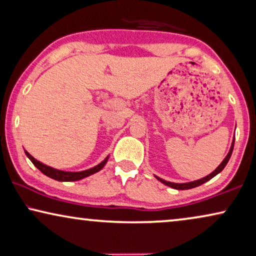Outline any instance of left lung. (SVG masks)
Listing matches in <instances>:
<instances>
[{
  "instance_id": "left-lung-1",
  "label": "left lung",
  "mask_w": 256,
  "mask_h": 256,
  "mask_svg": "<svg viewBox=\"0 0 256 256\" xmlns=\"http://www.w3.org/2000/svg\"><path fill=\"white\" fill-rule=\"evenodd\" d=\"M233 146H234V138H233L232 146H230V149L228 154H227V156L225 157V158H224L222 162L219 164V166L216 168V169L213 171V172L208 174V176H206V177L200 178V180H198L188 182V183H172V182H166V180H162V178H160V177H157V176H155V177L160 182V183L166 184V185H168V186H170V188H176V190H188V188H197V186H199V185L206 183V182L210 180H212L213 177L216 176V174L222 172V171L224 170V168L226 166V164L228 163V160L230 158V155H232V152H233Z\"/></svg>"
}]
</instances>
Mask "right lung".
<instances>
[{"label":"right lung","instance_id":"add662e5","mask_svg":"<svg viewBox=\"0 0 256 256\" xmlns=\"http://www.w3.org/2000/svg\"><path fill=\"white\" fill-rule=\"evenodd\" d=\"M24 152H26V150H24ZM26 155L28 156V158L32 162L34 166L40 171V172H43L45 176L50 177V178H52V180H56L59 182H74V180H82V178H85V177H88V176H90V174H96V172H98V171H100L101 169H102V168L104 166V164L107 163L108 157H110V156H107L106 158L102 160V162L99 163L96 166L90 168V169L78 171V172H71V171H62V170L54 169V168H51L48 166H45V164L40 162V160L34 158V157L31 156L28 152H26Z\"/></svg>","mask_w":256,"mask_h":256}]
</instances>
